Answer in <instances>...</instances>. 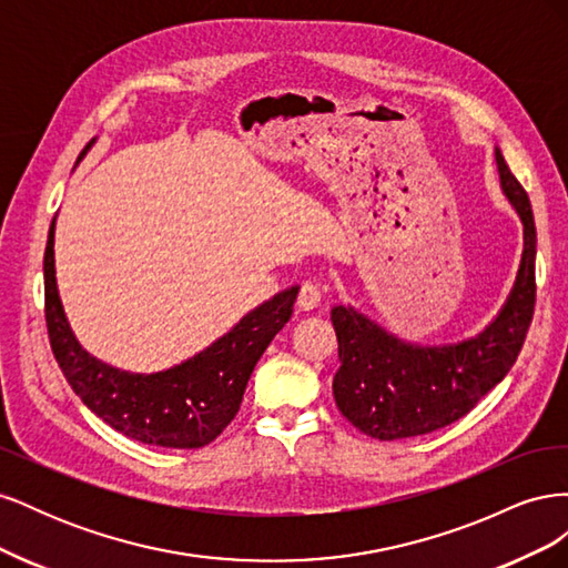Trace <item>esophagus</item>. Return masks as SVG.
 Segmentation results:
<instances>
[{
	"label": "esophagus",
	"mask_w": 568,
	"mask_h": 568,
	"mask_svg": "<svg viewBox=\"0 0 568 568\" xmlns=\"http://www.w3.org/2000/svg\"><path fill=\"white\" fill-rule=\"evenodd\" d=\"M322 301V284L317 282H303L298 294V307L301 311H313Z\"/></svg>",
	"instance_id": "34e87169"
}]
</instances>
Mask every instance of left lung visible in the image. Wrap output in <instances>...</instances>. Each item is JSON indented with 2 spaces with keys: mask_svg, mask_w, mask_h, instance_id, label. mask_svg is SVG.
I'll return each mask as SVG.
<instances>
[{
  "mask_svg": "<svg viewBox=\"0 0 568 568\" xmlns=\"http://www.w3.org/2000/svg\"><path fill=\"white\" fill-rule=\"evenodd\" d=\"M495 163L503 192L524 222V253L517 282L484 332L448 346H417L351 305L332 311L341 359L334 400L372 438L424 436L462 419L517 363L536 307V222L500 149Z\"/></svg>",
  "mask_w": 568,
  "mask_h": 568,
  "instance_id": "left-lung-1",
  "label": "left lung"
}]
</instances>
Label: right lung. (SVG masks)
I'll list each match as a JSON object with an SVG mask.
<instances>
[{"instance_id": "add662e5", "label": "right lung", "mask_w": 568, "mask_h": 568, "mask_svg": "<svg viewBox=\"0 0 568 568\" xmlns=\"http://www.w3.org/2000/svg\"><path fill=\"white\" fill-rule=\"evenodd\" d=\"M54 230L57 217L51 220L44 251V317L51 351L65 382L99 419L128 438L178 450L203 448L215 440L236 417L255 363L294 313L298 286L257 305L225 336L184 363L163 372L134 374L101 363L71 332L57 286Z\"/></svg>"}]
</instances>
